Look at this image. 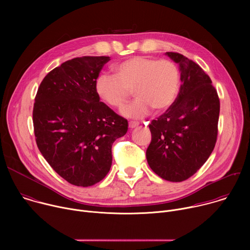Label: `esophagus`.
Masks as SVG:
<instances>
[{
  "label": "esophagus",
  "instance_id": "34e87169",
  "mask_svg": "<svg viewBox=\"0 0 250 250\" xmlns=\"http://www.w3.org/2000/svg\"><path fill=\"white\" fill-rule=\"evenodd\" d=\"M138 125H139V124H138V123H135V122H129V123H128V126H129V128H131V129H132V128H135L136 126H138Z\"/></svg>",
  "mask_w": 250,
  "mask_h": 250
}]
</instances>
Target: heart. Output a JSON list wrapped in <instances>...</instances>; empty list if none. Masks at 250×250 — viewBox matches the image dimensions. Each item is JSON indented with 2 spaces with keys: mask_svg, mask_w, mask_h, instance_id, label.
I'll use <instances>...</instances> for the list:
<instances>
[{
  "mask_svg": "<svg viewBox=\"0 0 250 250\" xmlns=\"http://www.w3.org/2000/svg\"><path fill=\"white\" fill-rule=\"evenodd\" d=\"M115 76L101 74L95 81L99 99L114 109H122L131 96L135 101L123 110L129 119H141L168 110L177 99L181 85L178 66L171 60L147 56L127 58L113 67Z\"/></svg>",
  "mask_w": 250,
  "mask_h": 250,
  "instance_id": "b5f03b06",
  "label": "heart"
}]
</instances>
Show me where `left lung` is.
<instances>
[{
	"instance_id": "8db88e82",
	"label": "left lung",
	"mask_w": 250,
	"mask_h": 250,
	"mask_svg": "<svg viewBox=\"0 0 250 250\" xmlns=\"http://www.w3.org/2000/svg\"><path fill=\"white\" fill-rule=\"evenodd\" d=\"M179 65L182 85L174 104L149 125V167L162 179L182 182L208 160L218 135L220 100L209 77L194 61L166 52Z\"/></svg>"
}]
</instances>
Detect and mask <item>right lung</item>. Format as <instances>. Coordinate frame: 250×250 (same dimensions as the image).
Wrapping results in <instances>:
<instances>
[{
	"label": "right lung",
	"instance_id": "obj_1",
	"mask_svg": "<svg viewBox=\"0 0 250 250\" xmlns=\"http://www.w3.org/2000/svg\"><path fill=\"white\" fill-rule=\"evenodd\" d=\"M109 56L68 60L44 77L33 106V127L42 156L70 184L89 187L109 173L114 141L127 121L95 92V81Z\"/></svg>",
	"mask_w": 250,
	"mask_h": 250
}]
</instances>
